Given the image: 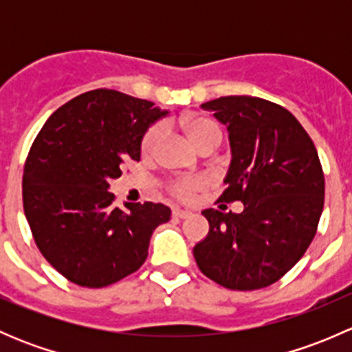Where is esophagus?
<instances>
[{"instance_id":"1","label":"esophagus","mask_w":352,"mask_h":352,"mask_svg":"<svg viewBox=\"0 0 352 352\" xmlns=\"http://www.w3.org/2000/svg\"><path fill=\"white\" fill-rule=\"evenodd\" d=\"M173 216H175V218H180V219H184V218H189L190 214H192V211H187V209H173V212H172Z\"/></svg>"}]
</instances>
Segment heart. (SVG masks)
Segmentation results:
<instances>
[{
    "label": "heart",
    "mask_w": 352,
    "mask_h": 352,
    "mask_svg": "<svg viewBox=\"0 0 352 352\" xmlns=\"http://www.w3.org/2000/svg\"><path fill=\"white\" fill-rule=\"evenodd\" d=\"M179 126L182 127V131L187 134L190 143H192L199 151L204 150V148L208 146L216 148L221 143V129H219V126L214 120L208 119V117L184 116L182 119L179 120ZM160 140H162V127H150V129L146 131V134H144L143 143H141V151H143V155H153L156 148H158ZM202 186H204V180L189 179L182 180V182H177L175 186L172 187V190L173 194H177L179 197H189L190 194L202 189Z\"/></svg>",
    "instance_id": "1"
}]
</instances>
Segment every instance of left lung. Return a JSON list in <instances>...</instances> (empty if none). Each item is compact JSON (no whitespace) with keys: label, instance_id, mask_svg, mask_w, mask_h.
Masks as SVG:
<instances>
[{"label":"left lung","instance_id":"8db88e82","mask_svg":"<svg viewBox=\"0 0 352 352\" xmlns=\"http://www.w3.org/2000/svg\"><path fill=\"white\" fill-rule=\"evenodd\" d=\"M228 129L232 162L219 201L242 212L206 209L209 233L194 247L204 276L228 289L271 286L303 257L324 209L317 148L285 107L248 95L201 105Z\"/></svg>","mask_w":352,"mask_h":352}]
</instances>
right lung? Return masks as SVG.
I'll return each mask as SVG.
<instances>
[{
	"mask_svg": "<svg viewBox=\"0 0 352 352\" xmlns=\"http://www.w3.org/2000/svg\"><path fill=\"white\" fill-rule=\"evenodd\" d=\"M153 102L107 88L87 91L52 113L23 170V209L45 261L78 286L104 287L136 272L163 204L113 206L110 182L140 162L148 127L166 116Z\"/></svg>",
	"mask_w": 352,
	"mask_h": 352,
	"instance_id": "add662e5",
	"label": "right lung"
}]
</instances>
